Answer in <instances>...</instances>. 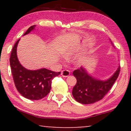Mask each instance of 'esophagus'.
I'll return each mask as SVG.
<instances>
[{
	"label": "esophagus",
	"mask_w": 131,
	"mask_h": 131,
	"mask_svg": "<svg viewBox=\"0 0 131 131\" xmlns=\"http://www.w3.org/2000/svg\"><path fill=\"white\" fill-rule=\"evenodd\" d=\"M61 76L62 77H64V78H67V77H68L70 74V71L68 70H62L61 71Z\"/></svg>",
	"instance_id": "34e87169"
}]
</instances>
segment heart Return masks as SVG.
Instances as JSON below:
<instances>
[{
  "instance_id": "obj_1",
  "label": "heart",
  "mask_w": 131,
  "mask_h": 131,
  "mask_svg": "<svg viewBox=\"0 0 131 131\" xmlns=\"http://www.w3.org/2000/svg\"><path fill=\"white\" fill-rule=\"evenodd\" d=\"M62 54L66 58H69L70 57H71L74 54V49L72 48H68V49L62 51Z\"/></svg>"
}]
</instances>
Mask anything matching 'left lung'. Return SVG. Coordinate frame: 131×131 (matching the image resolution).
<instances>
[{
  "mask_svg": "<svg viewBox=\"0 0 131 131\" xmlns=\"http://www.w3.org/2000/svg\"><path fill=\"white\" fill-rule=\"evenodd\" d=\"M120 68L119 66L112 76L105 80L94 78L88 73L84 67L74 70L73 74L77 82L73 88V97L76 101L83 104H92L102 100L117 79Z\"/></svg>",
  "mask_w": 131,
  "mask_h": 131,
  "instance_id": "8db88e82",
  "label": "left lung"
}]
</instances>
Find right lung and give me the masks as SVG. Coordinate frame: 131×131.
<instances>
[{
	"mask_svg": "<svg viewBox=\"0 0 131 131\" xmlns=\"http://www.w3.org/2000/svg\"><path fill=\"white\" fill-rule=\"evenodd\" d=\"M36 26L30 27L24 35L35 29ZM18 39L14 45L9 59L14 83L21 95L31 100H38L47 95L51 89L52 80L60 72H55L46 69L30 70L24 68L19 62L17 55Z\"/></svg>",
	"mask_w": 131,
	"mask_h": 131,
	"instance_id": "add662e5",
	"label": "right lung"
}]
</instances>
